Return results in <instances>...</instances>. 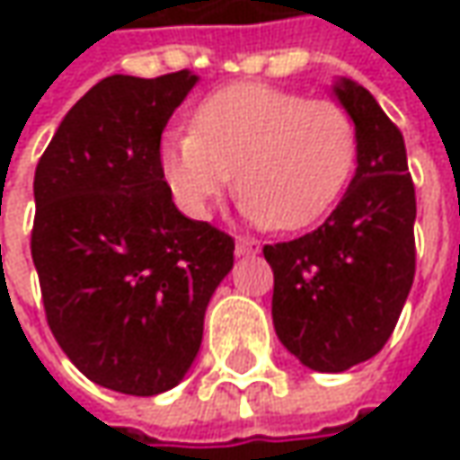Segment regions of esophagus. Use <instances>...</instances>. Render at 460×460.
<instances>
[{"instance_id": "1", "label": "esophagus", "mask_w": 460, "mask_h": 460, "mask_svg": "<svg viewBox=\"0 0 460 460\" xmlns=\"http://www.w3.org/2000/svg\"><path fill=\"white\" fill-rule=\"evenodd\" d=\"M261 251V243L256 238H238L235 240V253L238 256H256Z\"/></svg>"}]
</instances>
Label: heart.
<instances>
[{
	"label": "heart",
	"instance_id": "b5f03b06",
	"mask_svg": "<svg viewBox=\"0 0 460 460\" xmlns=\"http://www.w3.org/2000/svg\"><path fill=\"white\" fill-rule=\"evenodd\" d=\"M356 122L330 99L269 84H233L199 104L186 133L161 143L173 202L207 220L238 181L243 215L302 230L341 202L356 166Z\"/></svg>",
	"mask_w": 460,
	"mask_h": 460
}]
</instances>
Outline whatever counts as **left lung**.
I'll use <instances>...</instances> for the list:
<instances>
[{"label": "left lung", "instance_id": "1", "mask_svg": "<svg viewBox=\"0 0 460 460\" xmlns=\"http://www.w3.org/2000/svg\"><path fill=\"white\" fill-rule=\"evenodd\" d=\"M356 122V176L317 230L266 245L279 341L312 371L341 374L379 353L415 279V184L399 128L368 89L335 81Z\"/></svg>", "mask_w": 460, "mask_h": 460}]
</instances>
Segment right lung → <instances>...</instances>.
<instances>
[{
  "label": "right lung",
  "mask_w": 460,
  "mask_h": 460,
  "mask_svg": "<svg viewBox=\"0 0 460 460\" xmlns=\"http://www.w3.org/2000/svg\"><path fill=\"white\" fill-rule=\"evenodd\" d=\"M197 81L102 79L35 168L30 251L50 332L86 379L133 397L184 379L233 269L235 240L184 217L161 171V133Z\"/></svg>",
  "instance_id": "obj_1"
}]
</instances>
